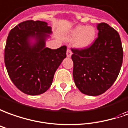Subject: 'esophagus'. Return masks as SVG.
Segmentation results:
<instances>
[{
  "label": "esophagus",
  "instance_id": "34e87169",
  "mask_svg": "<svg viewBox=\"0 0 128 128\" xmlns=\"http://www.w3.org/2000/svg\"><path fill=\"white\" fill-rule=\"evenodd\" d=\"M72 54V51L70 50V49H68L67 50V57H71V56Z\"/></svg>",
  "mask_w": 128,
  "mask_h": 128
}]
</instances>
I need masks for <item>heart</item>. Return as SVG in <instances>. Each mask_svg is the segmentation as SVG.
Returning a JSON list of instances; mask_svg holds the SVG:
<instances>
[{
  "mask_svg": "<svg viewBox=\"0 0 128 128\" xmlns=\"http://www.w3.org/2000/svg\"><path fill=\"white\" fill-rule=\"evenodd\" d=\"M96 36L95 28L91 26H78L70 33V40L77 39L76 45L79 48H86L94 42Z\"/></svg>",
  "mask_w": 128,
  "mask_h": 128,
  "instance_id": "heart-1",
  "label": "heart"
}]
</instances>
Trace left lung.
<instances>
[{
    "mask_svg": "<svg viewBox=\"0 0 128 128\" xmlns=\"http://www.w3.org/2000/svg\"><path fill=\"white\" fill-rule=\"evenodd\" d=\"M98 37L84 49H72L73 78L84 94L101 95L112 86L120 72L123 51L118 32L106 23L98 25Z\"/></svg>",
    "mask_w": 128,
    "mask_h": 128,
    "instance_id": "left-lung-1",
    "label": "left lung"
}]
</instances>
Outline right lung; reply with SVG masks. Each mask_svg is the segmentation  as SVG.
Returning <instances> with one entry per match:
<instances>
[{
    "mask_svg": "<svg viewBox=\"0 0 128 128\" xmlns=\"http://www.w3.org/2000/svg\"><path fill=\"white\" fill-rule=\"evenodd\" d=\"M52 28L42 21L23 22L10 30L5 48V64L16 87L26 94L46 92L52 84L56 70L66 58L67 46L45 47ZM36 42L32 45L30 39Z\"/></svg>",
    "mask_w": 128,
    "mask_h": 128,
    "instance_id": "right-lung-1",
    "label": "right lung"
}]
</instances>
